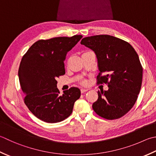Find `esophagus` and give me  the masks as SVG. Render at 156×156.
<instances>
[{
  "label": "esophagus",
  "instance_id": "34e87169",
  "mask_svg": "<svg viewBox=\"0 0 156 156\" xmlns=\"http://www.w3.org/2000/svg\"><path fill=\"white\" fill-rule=\"evenodd\" d=\"M88 89H87V88H81L80 89V91H81V93H84L85 92H87V91H88Z\"/></svg>",
  "mask_w": 156,
  "mask_h": 156
}]
</instances>
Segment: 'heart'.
Wrapping results in <instances>:
<instances>
[{"instance_id": "heart-1", "label": "heart", "mask_w": 156, "mask_h": 156, "mask_svg": "<svg viewBox=\"0 0 156 156\" xmlns=\"http://www.w3.org/2000/svg\"><path fill=\"white\" fill-rule=\"evenodd\" d=\"M83 83H84V82H83Z\"/></svg>"}]
</instances>
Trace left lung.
Segmentation results:
<instances>
[{
  "instance_id": "1",
  "label": "left lung",
  "mask_w": 156,
  "mask_h": 156,
  "mask_svg": "<svg viewBox=\"0 0 156 156\" xmlns=\"http://www.w3.org/2000/svg\"><path fill=\"white\" fill-rule=\"evenodd\" d=\"M80 44L96 55L97 84L108 86V90L97 92L93 110L107 120L122 117L135 105L141 87L143 68L136 52L129 42L109 35L85 37Z\"/></svg>"
}]
</instances>
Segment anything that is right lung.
<instances>
[{
	"label": "right lung",
	"instance_id": "obj_1",
	"mask_svg": "<svg viewBox=\"0 0 156 156\" xmlns=\"http://www.w3.org/2000/svg\"><path fill=\"white\" fill-rule=\"evenodd\" d=\"M82 38L55 37L34 43L22 57L18 76L25 94L24 103L40 120L48 123L59 122L72 113L80 90L72 87L63 94L57 88V78L65 74L66 55Z\"/></svg>",
	"mask_w": 156,
	"mask_h": 156
}]
</instances>
